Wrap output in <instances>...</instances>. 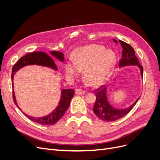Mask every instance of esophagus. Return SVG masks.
Instances as JSON below:
<instances>
[{"label": "esophagus", "instance_id": "esophagus-1", "mask_svg": "<svg viewBox=\"0 0 160 160\" xmlns=\"http://www.w3.org/2000/svg\"><path fill=\"white\" fill-rule=\"evenodd\" d=\"M75 93H76V95H83L85 93V92L83 90H81L80 89H77L75 90Z\"/></svg>", "mask_w": 160, "mask_h": 160}]
</instances>
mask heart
<instances>
[{"label":"heart","instance_id":"heart-1","mask_svg":"<svg viewBox=\"0 0 160 160\" xmlns=\"http://www.w3.org/2000/svg\"><path fill=\"white\" fill-rule=\"evenodd\" d=\"M65 65V72L75 78L84 71V79L90 86L103 84L108 79L117 61L115 52L99 45H90L77 48Z\"/></svg>","mask_w":160,"mask_h":160}]
</instances>
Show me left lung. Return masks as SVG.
Returning <instances> with one entry per match:
<instances>
[{"label": "left lung", "instance_id": "8db88e82", "mask_svg": "<svg viewBox=\"0 0 160 160\" xmlns=\"http://www.w3.org/2000/svg\"><path fill=\"white\" fill-rule=\"evenodd\" d=\"M113 41L118 43L115 39ZM120 45L123 48L122 59L119 62V68L127 66H137L139 69L141 77L143 79V67L139 65L137 57L135 55L133 48L128 43L122 41H119ZM140 96L133 103L126 108H117L111 105L108 98V87L102 89H99L96 92V101L93 111L94 113L101 120L105 122H114L126 115L136 104Z\"/></svg>", "mask_w": 160, "mask_h": 160}]
</instances>
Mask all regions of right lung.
Listing matches in <instances>:
<instances>
[{"label":"right lung","mask_w":160,"mask_h":160,"mask_svg":"<svg viewBox=\"0 0 160 160\" xmlns=\"http://www.w3.org/2000/svg\"><path fill=\"white\" fill-rule=\"evenodd\" d=\"M49 53L51 57H55L58 61H59L62 62H64V55L62 54V52L57 51H50ZM32 65L45 67L54 71H57V67L54 61H53L52 58L46 54L45 52H43L42 51H37L28 53L25 56L21 57L12 67L11 75L12 87H14L13 79L14 74H15L19 69L22 68V67L27 65ZM61 98L59 103H58L57 108L55 109H53L52 112H51L50 113L45 116H42V117L41 118L32 117V116H30L24 113L17 104L15 94H14V91H13L14 102L17 106V108L20 109L28 119L32 121V122L41 125H52L57 123L58 121L62 117V115L65 114V111L69 107L71 100L73 98L75 94V91L73 89H61Z\"/></svg>","instance_id":"1"}]
</instances>
